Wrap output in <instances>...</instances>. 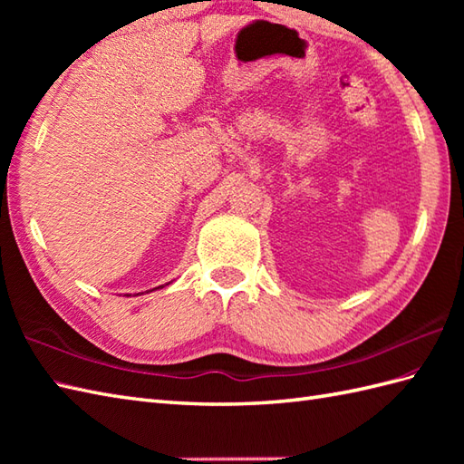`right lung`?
<instances>
[{"label": "right lung", "instance_id": "add662e5", "mask_svg": "<svg viewBox=\"0 0 464 464\" xmlns=\"http://www.w3.org/2000/svg\"><path fill=\"white\" fill-rule=\"evenodd\" d=\"M161 287H163V285H161Z\"/></svg>", "mask_w": 464, "mask_h": 464}]
</instances>
